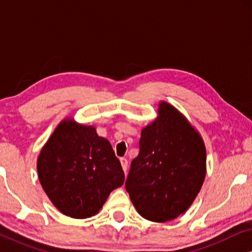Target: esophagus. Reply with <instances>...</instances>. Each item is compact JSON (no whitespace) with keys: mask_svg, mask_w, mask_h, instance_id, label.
Returning a JSON list of instances; mask_svg holds the SVG:
<instances>
[{"mask_svg":"<svg viewBox=\"0 0 252 252\" xmlns=\"http://www.w3.org/2000/svg\"><path fill=\"white\" fill-rule=\"evenodd\" d=\"M120 164H122V167L125 174L127 173V168H128V161H127L126 158H120Z\"/></svg>","mask_w":252,"mask_h":252,"instance_id":"1","label":"esophagus"}]
</instances>
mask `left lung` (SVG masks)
Wrapping results in <instances>:
<instances>
[{"mask_svg":"<svg viewBox=\"0 0 252 252\" xmlns=\"http://www.w3.org/2000/svg\"><path fill=\"white\" fill-rule=\"evenodd\" d=\"M205 174L201 134L175 106L160 101L157 117L141 130L140 153L125 185L136 211L151 221L175 219L190 208Z\"/></svg>","mask_w":252,"mask_h":252,"instance_id":"obj_1","label":"left lung"}]
</instances>
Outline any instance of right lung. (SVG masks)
Returning a JSON list of instances; mask_svg holds the SVG:
<instances>
[{
	"mask_svg": "<svg viewBox=\"0 0 252 252\" xmlns=\"http://www.w3.org/2000/svg\"><path fill=\"white\" fill-rule=\"evenodd\" d=\"M37 174L55 208L74 219L97 215L125 174L111 144L96 127L64 118L41 149Z\"/></svg>",
	"mask_w": 252,
	"mask_h": 252,
	"instance_id": "add662e5",
	"label": "right lung"
}]
</instances>
